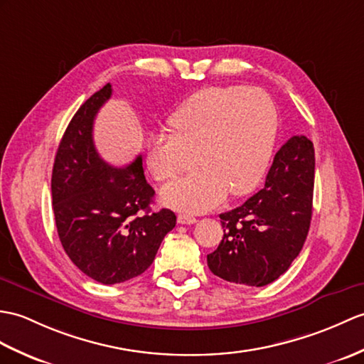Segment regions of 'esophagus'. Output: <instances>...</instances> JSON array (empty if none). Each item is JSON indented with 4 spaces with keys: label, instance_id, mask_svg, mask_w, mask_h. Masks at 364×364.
<instances>
[{
    "label": "esophagus",
    "instance_id": "1",
    "mask_svg": "<svg viewBox=\"0 0 364 364\" xmlns=\"http://www.w3.org/2000/svg\"><path fill=\"white\" fill-rule=\"evenodd\" d=\"M176 220H178V223H181V225H192L197 222V218L193 215H189V214H180L178 217H176Z\"/></svg>",
    "mask_w": 364,
    "mask_h": 364
}]
</instances>
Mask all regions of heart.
<instances>
[{
	"mask_svg": "<svg viewBox=\"0 0 364 364\" xmlns=\"http://www.w3.org/2000/svg\"><path fill=\"white\" fill-rule=\"evenodd\" d=\"M277 108L268 92L240 85L210 87L191 96L171 117V134L151 138L147 166L155 180L180 175L197 151L200 171L161 189L166 206L205 213L228 192L242 197L265 175L277 134Z\"/></svg>",
	"mask_w": 364,
	"mask_h": 364,
	"instance_id": "heart-1",
	"label": "heart"
}]
</instances>
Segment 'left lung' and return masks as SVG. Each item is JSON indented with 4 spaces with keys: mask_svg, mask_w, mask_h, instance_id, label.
Instances as JSON below:
<instances>
[{
    "mask_svg": "<svg viewBox=\"0 0 364 364\" xmlns=\"http://www.w3.org/2000/svg\"><path fill=\"white\" fill-rule=\"evenodd\" d=\"M314 181V142L293 136L274 155L265 188L220 214L225 234L208 255L210 272L248 287L268 285L284 274L307 239Z\"/></svg>",
    "mask_w": 364,
    "mask_h": 364,
    "instance_id": "left-lung-1",
    "label": "left lung"
}]
</instances>
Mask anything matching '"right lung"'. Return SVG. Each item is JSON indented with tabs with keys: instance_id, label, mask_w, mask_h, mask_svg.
Here are the masks:
<instances>
[{
	"instance_id": "1",
	"label": "right lung",
	"mask_w": 364,
	"mask_h": 364,
	"mask_svg": "<svg viewBox=\"0 0 364 364\" xmlns=\"http://www.w3.org/2000/svg\"><path fill=\"white\" fill-rule=\"evenodd\" d=\"M109 97L112 85L107 83L73 116L50 180L55 226L65 252L83 274L104 285L146 272L176 223L171 209L151 213L155 191L144 176L141 155L121 168L99 156L92 125Z\"/></svg>"
}]
</instances>
